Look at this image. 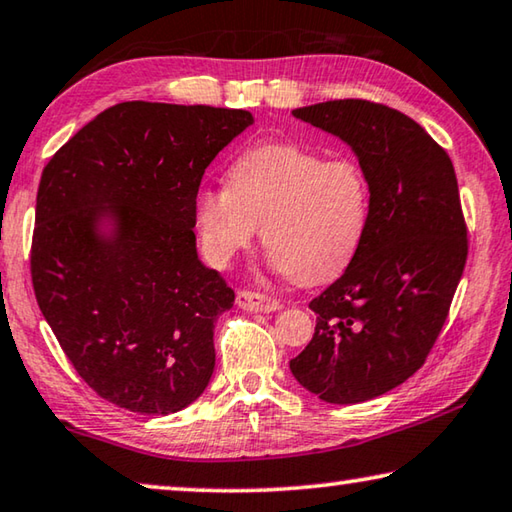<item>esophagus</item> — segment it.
I'll return each mask as SVG.
<instances>
[{"label":"esophagus","instance_id":"obj_1","mask_svg":"<svg viewBox=\"0 0 512 512\" xmlns=\"http://www.w3.org/2000/svg\"><path fill=\"white\" fill-rule=\"evenodd\" d=\"M236 304L242 308V311H249V313H274L281 308L279 299L263 295V292H254V290H240L236 297Z\"/></svg>","mask_w":512,"mask_h":512}]
</instances>
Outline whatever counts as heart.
Here are the masks:
<instances>
[{"mask_svg": "<svg viewBox=\"0 0 512 512\" xmlns=\"http://www.w3.org/2000/svg\"><path fill=\"white\" fill-rule=\"evenodd\" d=\"M372 181L354 156L326 158L299 142H261L226 170V188L201 186L192 201L201 256L226 267L256 226L276 270L306 286L340 276L363 247Z\"/></svg>", "mask_w": 512, "mask_h": 512, "instance_id": "1", "label": "heart"}]
</instances>
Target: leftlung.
<instances>
[{
	"mask_svg": "<svg viewBox=\"0 0 512 512\" xmlns=\"http://www.w3.org/2000/svg\"><path fill=\"white\" fill-rule=\"evenodd\" d=\"M354 149L372 181L363 247L311 311L315 335L290 360L329 404H360L424 365L447 322L467 261V224L449 154L420 124L367 99L292 111Z\"/></svg>",
	"mask_w": 512,
	"mask_h": 512,
	"instance_id": "left-lung-1",
	"label": "left lung"
}]
</instances>
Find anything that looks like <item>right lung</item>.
Segmentation results:
<instances>
[{
  "mask_svg": "<svg viewBox=\"0 0 512 512\" xmlns=\"http://www.w3.org/2000/svg\"><path fill=\"white\" fill-rule=\"evenodd\" d=\"M251 122L242 108L122 102L45 165L33 292L74 370L115 406L170 415L211 381L213 329L236 292L199 261L192 201Z\"/></svg>",
  "mask_w": 512,
  "mask_h": 512,
  "instance_id": "1",
  "label": "right lung"
}]
</instances>
